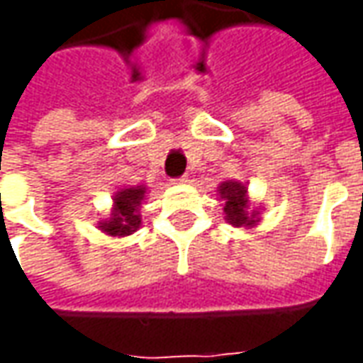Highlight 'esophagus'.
<instances>
[{"label":"esophagus","mask_w":363,"mask_h":363,"mask_svg":"<svg viewBox=\"0 0 363 363\" xmlns=\"http://www.w3.org/2000/svg\"><path fill=\"white\" fill-rule=\"evenodd\" d=\"M174 184H186L189 182V177H179V179H173Z\"/></svg>","instance_id":"34e87169"}]
</instances>
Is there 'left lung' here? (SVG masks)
<instances>
[{
  "instance_id": "obj_1",
  "label": "left lung",
  "mask_w": 363,
  "mask_h": 363,
  "mask_svg": "<svg viewBox=\"0 0 363 363\" xmlns=\"http://www.w3.org/2000/svg\"><path fill=\"white\" fill-rule=\"evenodd\" d=\"M218 194L225 202L223 213L225 221L233 228L252 229L260 221L259 210L251 212V202L247 194V186L239 181H225L218 186Z\"/></svg>"
}]
</instances>
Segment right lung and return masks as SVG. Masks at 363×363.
I'll return each instance as SVG.
<instances>
[{
    "label": "right lung",
    "instance_id": "1",
    "mask_svg": "<svg viewBox=\"0 0 363 363\" xmlns=\"http://www.w3.org/2000/svg\"><path fill=\"white\" fill-rule=\"evenodd\" d=\"M147 196V189L143 184L138 186H124L114 194L111 216L106 220L99 221V229L111 237L132 235L135 229L142 225V208L143 200Z\"/></svg>",
    "mask_w": 363,
    "mask_h": 363
}]
</instances>
